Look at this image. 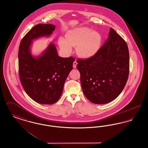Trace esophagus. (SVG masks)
Segmentation results:
<instances>
[{
    "instance_id": "34e87169",
    "label": "esophagus",
    "mask_w": 148,
    "mask_h": 148,
    "mask_svg": "<svg viewBox=\"0 0 148 148\" xmlns=\"http://www.w3.org/2000/svg\"><path fill=\"white\" fill-rule=\"evenodd\" d=\"M77 62L75 61L73 63V67L74 68V69H76V67H77Z\"/></svg>"
}]
</instances>
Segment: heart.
Masks as SVG:
<instances>
[{
	"instance_id": "b5f03b06",
	"label": "heart",
	"mask_w": 148,
	"mask_h": 148,
	"mask_svg": "<svg viewBox=\"0 0 148 148\" xmlns=\"http://www.w3.org/2000/svg\"><path fill=\"white\" fill-rule=\"evenodd\" d=\"M102 37L97 32L81 27L71 29L63 38L58 40L59 46L66 53H69L72 47H76V52L84 58H90L96 55L101 47Z\"/></svg>"
}]
</instances>
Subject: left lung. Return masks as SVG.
I'll return each mask as SVG.
<instances>
[{
  "label": "left lung",
  "instance_id": "8db88e82",
  "mask_svg": "<svg viewBox=\"0 0 148 148\" xmlns=\"http://www.w3.org/2000/svg\"><path fill=\"white\" fill-rule=\"evenodd\" d=\"M77 62L83 92L91 102L109 103L123 90L129 73V49L124 40L112 28L96 55Z\"/></svg>",
  "mask_w": 148,
  "mask_h": 148
}]
</instances>
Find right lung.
Here are the masks:
<instances>
[{"mask_svg": "<svg viewBox=\"0 0 148 148\" xmlns=\"http://www.w3.org/2000/svg\"><path fill=\"white\" fill-rule=\"evenodd\" d=\"M55 29L53 24H37L22 38L19 47L21 82L32 99L41 104L51 105L59 100L75 60L72 57H60L52 42L40 56L35 57L32 55L30 48L33 40L49 37Z\"/></svg>", "mask_w": 148, "mask_h": 148, "instance_id": "right-lung-1", "label": "right lung"}]
</instances>
